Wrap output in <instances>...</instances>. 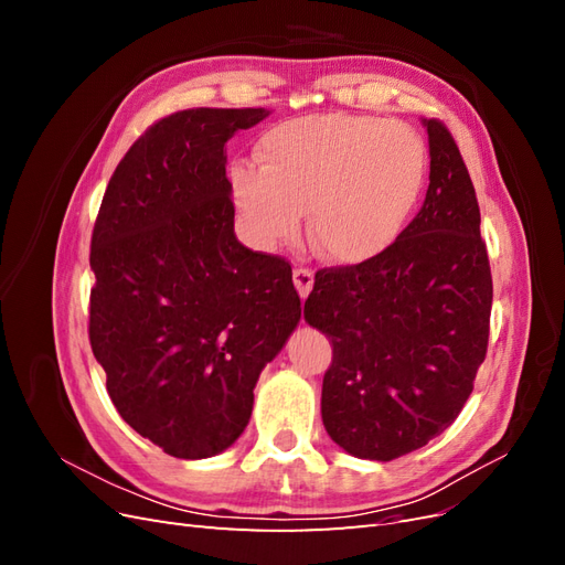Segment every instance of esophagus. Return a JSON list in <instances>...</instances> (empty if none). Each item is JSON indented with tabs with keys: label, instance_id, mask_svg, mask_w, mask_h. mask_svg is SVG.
<instances>
[{
	"label": "esophagus",
	"instance_id": "34e87169",
	"mask_svg": "<svg viewBox=\"0 0 565 565\" xmlns=\"http://www.w3.org/2000/svg\"><path fill=\"white\" fill-rule=\"evenodd\" d=\"M292 278H295V287H297L299 297H301V299L309 297L311 287H313V270H309V268H295Z\"/></svg>",
	"mask_w": 565,
	"mask_h": 565
}]
</instances>
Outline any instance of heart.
Listing matches in <instances>:
<instances>
[{"instance_id": "obj_1", "label": "heart", "mask_w": 565, "mask_h": 565, "mask_svg": "<svg viewBox=\"0 0 565 565\" xmlns=\"http://www.w3.org/2000/svg\"><path fill=\"white\" fill-rule=\"evenodd\" d=\"M259 164L231 167V198L262 247L299 233L309 207L313 247L334 264L377 259L401 241L429 177V150L405 122L311 113L273 125Z\"/></svg>"}]
</instances>
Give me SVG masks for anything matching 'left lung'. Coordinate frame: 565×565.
I'll return each instance as SVG.
<instances>
[{"instance_id":"1","label":"left lung","mask_w":565,"mask_h":565,"mask_svg":"<svg viewBox=\"0 0 565 565\" xmlns=\"http://www.w3.org/2000/svg\"><path fill=\"white\" fill-rule=\"evenodd\" d=\"M429 134V191L401 241L365 264L316 273L303 318L332 341L324 431L349 455L391 461L457 419L486 361L492 278L481 212L446 125Z\"/></svg>"}]
</instances>
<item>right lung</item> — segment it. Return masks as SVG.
Wrapping results in <instances>:
<instances>
[{
    "instance_id": "right-lung-1",
    "label": "right lung",
    "mask_w": 565,
    "mask_h": 565,
    "mask_svg": "<svg viewBox=\"0 0 565 565\" xmlns=\"http://www.w3.org/2000/svg\"><path fill=\"white\" fill-rule=\"evenodd\" d=\"M264 108H193L136 141L94 224L89 341L110 401L179 459L231 448L301 318L292 266L235 237L226 143Z\"/></svg>"
}]
</instances>
